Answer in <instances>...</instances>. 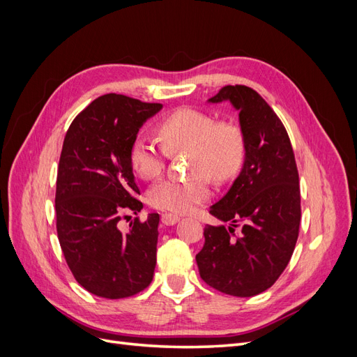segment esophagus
<instances>
[{
    "instance_id": "esophagus-1",
    "label": "esophagus",
    "mask_w": 357,
    "mask_h": 357,
    "mask_svg": "<svg viewBox=\"0 0 357 357\" xmlns=\"http://www.w3.org/2000/svg\"><path fill=\"white\" fill-rule=\"evenodd\" d=\"M160 220H162V223L167 225V226H172V225H176L180 220V218H178V215H176V214L165 213V214H162Z\"/></svg>"
}]
</instances>
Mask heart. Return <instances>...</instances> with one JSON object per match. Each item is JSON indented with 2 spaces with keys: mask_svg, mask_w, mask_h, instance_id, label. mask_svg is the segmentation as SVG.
Returning a JSON list of instances; mask_svg holds the SVG:
<instances>
[{
  "mask_svg": "<svg viewBox=\"0 0 357 357\" xmlns=\"http://www.w3.org/2000/svg\"><path fill=\"white\" fill-rule=\"evenodd\" d=\"M160 142L169 153L189 150V178H162L149 189L147 199L155 208L183 214L211 195L208 180L232 178L244 164L245 139L234 123H215V119L197 109L183 107L168 114L158 126ZM143 135L135 138L129 162L137 174L150 180L165 167L167 152Z\"/></svg>",
  "mask_w": 357,
  "mask_h": 357,
  "instance_id": "heart-1",
  "label": "heart"
}]
</instances>
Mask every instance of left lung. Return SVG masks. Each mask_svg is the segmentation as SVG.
<instances>
[{
	"label": "left lung",
	"mask_w": 357,
	"mask_h": 357,
	"mask_svg": "<svg viewBox=\"0 0 357 357\" xmlns=\"http://www.w3.org/2000/svg\"><path fill=\"white\" fill-rule=\"evenodd\" d=\"M223 101L240 113L245 158L231 189L210 207V214L222 223L205 226L197 264L208 286L250 298L277 282L295 250L299 176L286 128L261 95L243 84L225 86L208 102ZM236 222L242 223L238 237L233 234Z\"/></svg>",
	"instance_id": "obj_1"
}]
</instances>
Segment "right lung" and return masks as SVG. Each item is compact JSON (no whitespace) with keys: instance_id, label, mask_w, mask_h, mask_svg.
<instances>
[{"instance_id":"add662e5","label":"right lung","mask_w":357,"mask_h":357,"mask_svg":"<svg viewBox=\"0 0 357 357\" xmlns=\"http://www.w3.org/2000/svg\"><path fill=\"white\" fill-rule=\"evenodd\" d=\"M125 95L107 93L74 119L63 139L56 180V231L74 278L92 295L122 299L144 290L153 280L159 214L135 219L119 229L125 210L135 214L129 152L139 128L160 112Z\"/></svg>"}]
</instances>
